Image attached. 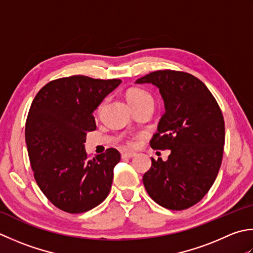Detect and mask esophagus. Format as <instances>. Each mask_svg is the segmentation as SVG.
<instances>
[{
  "label": "esophagus",
  "instance_id": "esophagus-1",
  "mask_svg": "<svg viewBox=\"0 0 253 253\" xmlns=\"http://www.w3.org/2000/svg\"><path fill=\"white\" fill-rule=\"evenodd\" d=\"M136 156V153L135 152H129V151H126V152H123L122 153V158L123 159H129V158H132V157H135Z\"/></svg>",
  "mask_w": 253,
  "mask_h": 253
}]
</instances>
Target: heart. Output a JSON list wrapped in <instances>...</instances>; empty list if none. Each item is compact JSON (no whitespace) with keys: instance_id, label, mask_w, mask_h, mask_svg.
<instances>
[{"instance_id":"obj_1","label":"heart","mask_w":253,"mask_h":253,"mask_svg":"<svg viewBox=\"0 0 253 253\" xmlns=\"http://www.w3.org/2000/svg\"><path fill=\"white\" fill-rule=\"evenodd\" d=\"M126 97H127V101L129 102V104L132 106V108L145 105V104H153V97L151 94L140 87L129 88L126 93ZM104 104H105V101H103L100 105H98L97 113L102 112Z\"/></svg>"}]
</instances>
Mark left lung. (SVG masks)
I'll list each match as a JSON object with an SVG mask.
<instances>
[{"mask_svg":"<svg viewBox=\"0 0 253 253\" xmlns=\"http://www.w3.org/2000/svg\"><path fill=\"white\" fill-rule=\"evenodd\" d=\"M136 82L159 87L166 113L150 146L171 150L167 161L151 158L143 185L165 209H189L207 194L218 174L225 145L220 107L205 84L187 72L158 70Z\"/></svg>","mask_w":253,"mask_h":253,"instance_id":"8db88e82","label":"left lung"}]
</instances>
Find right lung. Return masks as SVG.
<instances>
[{
	"instance_id": "add662e5",
	"label": "right lung",
	"mask_w": 253,
	"mask_h": 253,
	"mask_svg": "<svg viewBox=\"0 0 253 253\" xmlns=\"http://www.w3.org/2000/svg\"><path fill=\"white\" fill-rule=\"evenodd\" d=\"M121 82L60 78L42 86L34 98L25 127L29 161L39 189L59 210L87 211L111 191L121 153L110 148L90 159L83 143L86 132L96 129L94 110Z\"/></svg>"
}]
</instances>
